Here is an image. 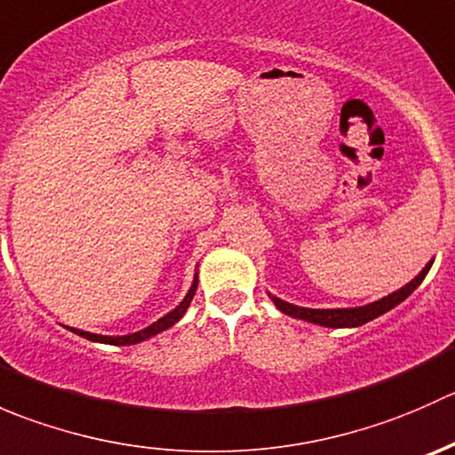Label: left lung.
<instances>
[{
  "mask_svg": "<svg viewBox=\"0 0 455 455\" xmlns=\"http://www.w3.org/2000/svg\"><path fill=\"white\" fill-rule=\"evenodd\" d=\"M431 264H434V259H431L429 264H427L425 268L420 270V273L416 275L410 283H405L403 288H398L396 292H392V295L383 297V299H379V301H371V304H368V306H359V308H323V310L321 308H301V306L282 301L279 297H273V295H268V297L273 299V304L277 306L283 315L295 316V319L310 321V323L325 325V328H359V325L368 323V321L385 315L387 310L396 308L401 301H405L407 297H410L411 292H414L416 288L423 283L427 273H429Z\"/></svg>",
  "mask_w": 455,
  "mask_h": 455,
  "instance_id": "1",
  "label": "left lung"
}]
</instances>
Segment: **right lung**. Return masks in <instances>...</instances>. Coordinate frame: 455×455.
<instances>
[{
  "label": "right lung",
  "mask_w": 455,
  "mask_h": 455,
  "mask_svg": "<svg viewBox=\"0 0 455 455\" xmlns=\"http://www.w3.org/2000/svg\"><path fill=\"white\" fill-rule=\"evenodd\" d=\"M196 288H198V273H196L194 283H191V288H189V292L185 295V299H182L180 304L172 310V313L160 316L158 321H154L151 325H147L145 330H139V332L125 334V337H105V334L85 332V330H76V328H70V330L75 334H79V337L90 339V341H96V343H108V346H134V343H140V341H145V339H151L154 334L163 332V330L172 328L173 323H178V321L182 319V315L187 313V308H189L191 299H194V295H196Z\"/></svg>",
  "instance_id": "add662e5"
}]
</instances>
